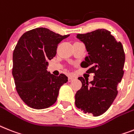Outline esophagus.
Listing matches in <instances>:
<instances>
[{
  "instance_id": "1",
  "label": "esophagus",
  "mask_w": 134,
  "mask_h": 134,
  "mask_svg": "<svg viewBox=\"0 0 134 134\" xmlns=\"http://www.w3.org/2000/svg\"><path fill=\"white\" fill-rule=\"evenodd\" d=\"M73 79H74V77H72V76H69V77H68V81H69V82L72 81Z\"/></svg>"
}]
</instances>
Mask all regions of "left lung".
<instances>
[{"instance_id":"1","label":"left lung","mask_w":134,"mask_h":134,"mask_svg":"<svg viewBox=\"0 0 134 134\" xmlns=\"http://www.w3.org/2000/svg\"><path fill=\"white\" fill-rule=\"evenodd\" d=\"M77 38L85 45L88 55L81 63L86 72L94 73L93 81L78 79L82 87L75 94V105L85 114L98 116L105 113L118 94L117 86L123 77L125 56L123 47L106 29H97Z\"/></svg>"}]
</instances>
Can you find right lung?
Segmentation results:
<instances>
[{
	"instance_id": "right-lung-1",
	"label": "right lung",
	"mask_w": 134,
	"mask_h": 134,
	"mask_svg": "<svg viewBox=\"0 0 134 134\" xmlns=\"http://www.w3.org/2000/svg\"><path fill=\"white\" fill-rule=\"evenodd\" d=\"M70 35H61L46 28L23 34L13 53L12 75L21 99L36 109L53 105L61 86L68 81L64 74L56 77L47 71L48 60L56 55L57 45Z\"/></svg>"
}]
</instances>
